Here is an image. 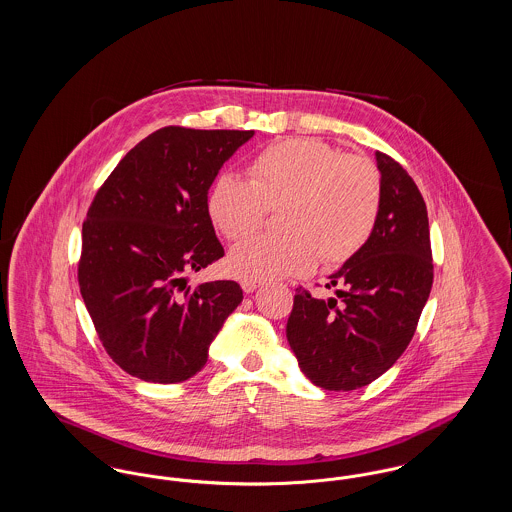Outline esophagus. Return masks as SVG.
Returning a JSON list of instances; mask_svg holds the SVG:
<instances>
[{
  "instance_id": "1",
  "label": "esophagus",
  "mask_w": 512,
  "mask_h": 512,
  "mask_svg": "<svg viewBox=\"0 0 512 512\" xmlns=\"http://www.w3.org/2000/svg\"><path fill=\"white\" fill-rule=\"evenodd\" d=\"M259 288V284L257 282H242V290L245 293L255 292Z\"/></svg>"
}]
</instances>
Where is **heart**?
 <instances>
[{"label":"heart","mask_w":512,"mask_h":512,"mask_svg":"<svg viewBox=\"0 0 512 512\" xmlns=\"http://www.w3.org/2000/svg\"><path fill=\"white\" fill-rule=\"evenodd\" d=\"M249 182L224 172L207 211L232 242L253 234L278 209L280 236L236 245L228 270L245 282L305 274L351 261L370 240L382 209V176L363 155H341L318 138H288L265 147L247 167Z\"/></svg>","instance_id":"1"}]
</instances>
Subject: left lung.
<instances>
[{
    "instance_id": "8db88e82",
    "label": "left lung",
    "mask_w": 512,
    "mask_h": 512,
    "mask_svg": "<svg viewBox=\"0 0 512 512\" xmlns=\"http://www.w3.org/2000/svg\"><path fill=\"white\" fill-rule=\"evenodd\" d=\"M382 209L368 244L330 276L338 299H318L299 286L286 338L301 372L320 388L368 386L413 340L434 282L428 211L413 178L376 151Z\"/></svg>"
}]
</instances>
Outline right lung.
I'll return each mask as SVG.
<instances>
[{
  "label": "right lung",
  "instance_id": "1",
  "mask_svg": "<svg viewBox=\"0 0 512 512\" xmlns=\"http://www.w3.org/2000/svg\"><path fill=\"white\" fill-rule=\"evenodd\" d=\"M253 130L165 126L107 176L82 224L78 286L107 355L153 384L192 378L242 303L234 280L188 286L224 255L207 211L220 167Z\"/></svg>",
  "mask_w": 512,
  "mask_h": 512
}]
</instances>
